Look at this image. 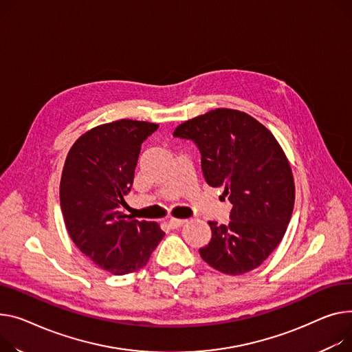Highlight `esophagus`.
<instances>
[{
  "label": "esophagus",
  "instance_id": "esophagus-1",
  "mask_svg": "<svg viewBox=\"0 0 352 352\" xmlns=\"http://www.w3.org/2000/svg\"><path fill=\"white\" fill-rule=\"evenodd\" d=\"M185 222H186V219H178V218H171V219L168 221V225H170V228H173V229H177V228L182 226V225H184Z\"/></svg>",
  "mask_w": 352,
  "mask_h": 352
}]
</instances>
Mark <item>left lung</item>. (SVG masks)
<instances>
[{
    "instance_id": "1",
    "label": "left lung",
    "mask_w": 352,
    "mask_h": 352,
    "mask_svg": "<svg viewBox=\"0 0 352 352\" xmlns=\"http://www.w3.org/2000/svg\"><path fill=\"white\" fill-rule=\"evenodd\" d=\"M175 137L201 151L205 181L222 186L230 221H209L212 238L199 249L215 270L238 276L259 267L282 242L296 197L290 162L276 137L245 111L215 109L181 123Z\"/></svg>"
}]
</instances>
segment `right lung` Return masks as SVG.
<instances>
[{"label": "right lung", "instance_id": "1", "mask_svg": "<svg viewBox=\"0 0 352 352\" xmlns=\"http://www.w3.org/2000/svg\"><path fill=\"white\" fill-rule=\"evenodd\" d=\"M158 124L122 119L82 134L60 177V209L70 239L100 269L122 276L144 267L164 233L157 222L122 212L144 140Z\"/></svg>", "mask_w": 352, "mask_h": 352}]
</instances>
